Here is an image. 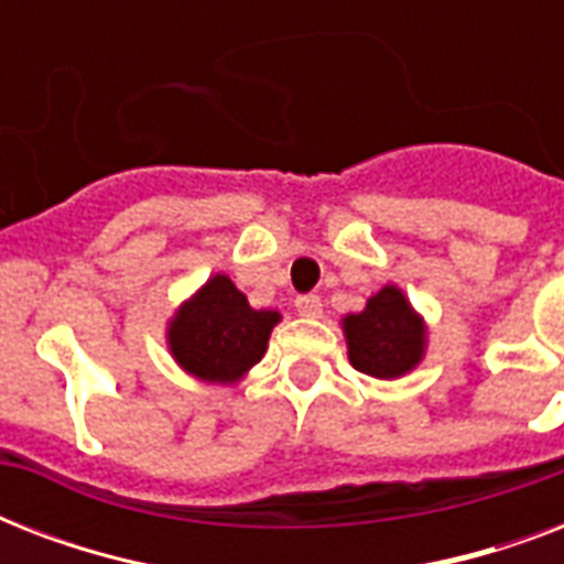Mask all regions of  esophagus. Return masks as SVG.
I'll return each instance as SVG.
<instances>
[{"label":"esophagus","instance_id":"esophagus-1","mask_svg":"<svg viewBox=\"0 0 564 564\" xmlns=\"http://www.w3.org/2000/svg\"><path fill=\"white\" fill-rule=\"evenodd\" d=\"M295 310H299V316H304V318H318L322 316V299H318V295H313V292H307V295H299V299H295Z\"/></svg>","mask_w":564,"mask_h":564}]
</instances>
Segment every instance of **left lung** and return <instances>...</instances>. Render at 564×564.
Here are the masks:
<instances>
[{"label":"left lung","instance_id":"8db88e82","mask_svg":"<svg viewBox=\"0 0 564 564\" xmlns=\"http://www.w3.org/2000/svg\"><path fill=\"white\" fill-rule=\"evenodd\" d=\"M345 336L354 369L380 380L406 375L424 351V325L394 286H383L362 313L345 318Z\"/></svg>","mask_w":564,"mask_h":564}]
</instances>
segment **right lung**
Returning <instances> with one entry per match:
<instances>
[{
	"instance_id": "add662e5",
	"label": "right lung",
	"mask_w": 564,
	"mask_h": 564,
	"mask_svg": "<svg viewBox=\"0 0 564 564\" xmlns=\"http://www.w3.org/2000/svg\"><path fill=\"white\" fill-rule=\"evenodd\" d=\"M278 322L281 313L254 310L230 278L216 274L181 307L170 327V348L189 375L230 383L260 362Z\"/></svg>"
}]
</instances>
